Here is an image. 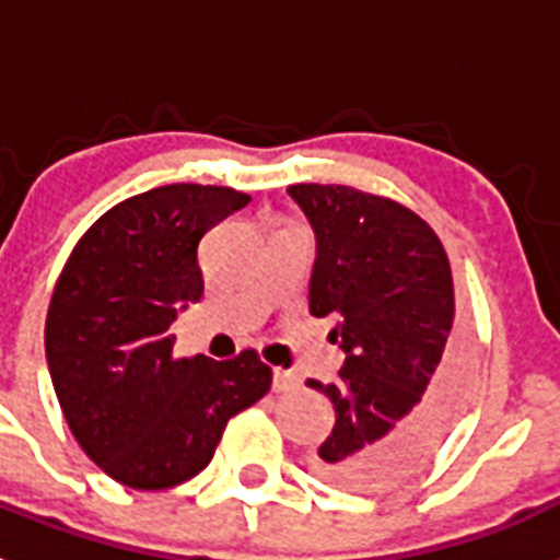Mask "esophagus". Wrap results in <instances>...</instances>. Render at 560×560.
<instances>
[{
  "mask_svg": "<svg viewBox=\"0 0 560 560\" xmlns=\"http://www.w3.org/2000/svg\"><path fill=\"white\" fill-rule=\"evenodd\" d=\"M296 387H300V378H296L291 370H275V373H271V389H275V393H289V389Z\"/></svg>",
  "mask_w": 560,
  "mask_h": 560,
  "instance_id": "esophagus-1",
  "label": "esophagus"
}]
</instances>
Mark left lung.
I'll list each match as a JSON object with an SVG mask.
<instances>
[{
    "mask_svg": "<svg viewBox=\"0 0 560 560\" xmlns=\"http://www.w3.org/2000/svg\"><path fill=\"white\" fill-rule=\"evenodd\" d=\"M316 235L308 308L336 316V384L308 378L336 409L316 477L378 493L412 477L446 438L468 387L448 255L409 207L348 185H291Z\"/></svg>",
    "mask_w": 560,
    "mask_h": 560,
    "instance_id": "obj_1",
    "label": "left lung"
}]
</instances>
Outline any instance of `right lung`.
Wrapping results in <instances>:
<instances>
[{
	"label": "right lung",
	"mask_w": 560,
	"mask_h": 560,
	"mask_svg": "<svg viewBox=\"0 0 560 560\" xmlns=\"http://www.w3.org/2000/svg\"><path fill=\"white\" fill-rule=\"evenodd\" d=\"M249 205L215 185L131 196L83 232L49 300L44 348L69 429L120 485L162 491L207 468L226 420L271 387L255 350L176 359L167 334L205 277L207 230Z\"/></svg>",
	"instance_id": "1"
}]
</instances>
